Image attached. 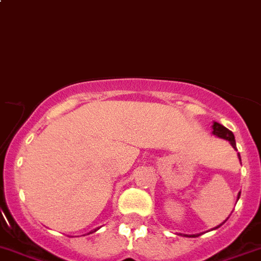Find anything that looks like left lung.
<instances>
[{
  "instance_id": "obj_1",
  "label": "left lung",
  "mask_w": 261,
  "mask_h": 261,
  "mask_svg": "<svg viewBox=\"0 0 261 261\" xmlns=\"http://www.w3.org/2000/svg\"><path fill=\"white\" fill-rule=\"evenodd\" d=\"M212 127H213L214 135L218 136V138H221V139H224V140L229 141V144H231V145L233 146V148L237 150L236 140H234V135H233V133H232V131H229L228 128H226L223 125H221V123H218V122H214ZM239 159L241 161L240 153H239ZM240 195H241V194L239 192V196H237V199H240ZM226 221H227V219H226ZM226 221H224V222H226ZM224 222H223V223H224ZM223 223H222V224H223ZM222 224H219V226H222ZM218 227H216V228H218ZM216 228H214V229H216ZM184 236L185 237H198V234H184Z\"/></svg>"
}]
</instances>
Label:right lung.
Segmentation results:
<instances>
[{
	"label": "right lung",
	"instance_id": "add662e5",
	"mask_svg": "<svg viewBox=\"0 0 261 261\" xmlns=\"http://www.w3.org/2000/svg\"><path fill=\"white\" fill-rule=\"evenodd\" d=\"M95 231H97V229H94V232H95ZM90 233H92V232H90Z\"/></svg>",
	"mask_w": 261,
	"mask_h": 261
}]
</instances>
